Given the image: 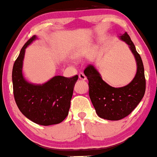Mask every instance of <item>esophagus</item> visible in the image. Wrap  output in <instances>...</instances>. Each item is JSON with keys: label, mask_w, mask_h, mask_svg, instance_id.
Instances as JSON below:
<instances>
[{"label": "esophagus", "mask_w": 157, "mask_h": 157, "mask_svg": "<svg viewBox=\"0 0 157 157\" xmlns=\"http://www.w3.org/2000/svg\"><path fill=\"white\" fill-rule=\"evenodd\" d=\"M79 78H80V80H85L87 79V77L84 74H83V73H80V74H79Z\"/></svg>", "instance_id": "esophagus-1"}]
</instances>
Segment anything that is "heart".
<instances>
[{
    "label": "heart",
    "mask_w": 157,
    "mask_h": 157,
    "mask_svg": "<svg viewBox=\"0 0 157 157\" xmlns=\"http://www.w3.org/2000/svg\"><path fill=\"white\" fill-rule=\"evenodd\" d=\"M83 53H84V49L83 48H79L78 50H77L75 51V54H74V57L75 59H80L81 56H82Z\"/></svg>",
    "instance_id": "b5f03b06"
}]
</instances>
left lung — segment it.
Listing matches in <instances>:
<instances>
[{
    "label": "left lung",
    "mask_w": 157,
    "mask_h": 157,
    "mask_svg": "<svg viewBox=\"0 0 157 157\" xmlns=\"http://www.w3.org/2000/svg\"><path fill=\"white\" fill-rule=\"evenodd\" d=\"M128 44L136 61L137 71L129 84L114 88L103 80L97 69L90 64L84 74L89 81V96L99 117L107 120H120L128 116L141 101L146 90L144 67L139 53L128 33L119 36Z\"/></svg>",
    "instance_id": "8db88e82"
}]
</instances>
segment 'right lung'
<instances>
[{
  "label": "right lung",
  "mask_w": 157,
  "mask_h": 157,
  "mask_svg": "<svg viewBox=\"0 0 157 157\" xmlns=\"http://www.w3.org/2000/svg\"><path fill=\"white\" fill-rule=\"evenodd\" d=\"M36 39L37 37L34 35L24 45L13 64L15 101L20 112L33 122L44 126L59 124L68 115L78 76L68 78L58 75L43 84L29 82L22 73L23 61L25 49Z\"/></svg>",
  "instance_id": "1"
}]
</instances>
